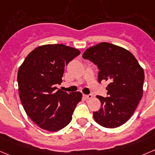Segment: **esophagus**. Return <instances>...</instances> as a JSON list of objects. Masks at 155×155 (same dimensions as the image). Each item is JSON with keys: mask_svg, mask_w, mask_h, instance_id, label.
<instances>
[{"mask_svg": "<svg viewBox=\"0 0 155 155\" xmlns=\"http://www.w3.org/2000/svg\"><path fill=\"white\" fill-rule=\"evenodd\" d=\"M84 96L85 98L87 99V100H90V99H91L93 97L92 94H88V95H84Z\"/></svg>", "mask_w": 155, "mask_h": 155, "instance_id": "34e87169", "label": "esophagus"}]
</instances>
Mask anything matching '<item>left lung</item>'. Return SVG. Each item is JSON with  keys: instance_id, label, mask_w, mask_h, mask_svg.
<instances>
[{"instance_id": "obj_1", "label": "left lung", "mask_w": 155, "mask_h": 155, "mask_svg": "<svg viewBox=\"0 0 155 155\" xmlns=\"http://www.w3.org/2000/svg\"><path fill=\"white\" fill-rule=\"evenodd\" d=\"M84 58L98 67V81H108L109 97L97 96L101 107L94 112V119L106 128H116L126 123L143 95L145 73L133 54L123 47L101 42L90 47Z\"/></svg>"}]
</instances>
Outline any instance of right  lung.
<instances>
[{
  "label": "right lung",
  "instance_id": "right-lung-1",
  "mask_svg": "<svg viewBox=\"0 0 155 155\" xmlns=\"http://www.w3.org/2000/svg\"><path fill=\"white\" fill-rule=\"evenodd\" d=\"M80 53L62 44L40 45L28 54L19 68L20 101L28 116L41 129L56 132L71 121L82 94L66 93L55 85L62 82L66 65Z\"/></svg>",
  "mask_w": 155,
  "mask_h": 155
}]
</instances>
